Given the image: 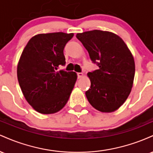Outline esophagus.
Segmentation results:
<instances>
[{"instance_id":"obj_1","label":"esophagus","mask_w":153,"mask_h":153,"mask_svg":"<svg viewBox=\"0 0 153 153\" xmlns=\"http://www.w3.org/2000/svg\"><path fill=\"white\" fill-rule=\"evenodd\" d=\"M82 76H83V74H82V73H78V78H81Z\"/></svg>"}]
</instances>
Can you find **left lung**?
Returning <instances> with one entry per match:
<instances>
[{
    "label": "left lung",
    "mask_w": 153,
    "mask_h": 153,
    "mask_svg": "<svg viewBox=\"0 0 153 153\" xmlns=\"http://www.w3.org/2000/svg\"><path fill=\"white\" fill-rule=\"evenodd\" d=\"M76 37L99 68L87 74L91 80V88L85 92L88 101L99 111H114L131 91L135 73L132 54L122 39L110 31H85Z\"/></svg>",
    "instance_id": "8db88e82"
}]
</instances>
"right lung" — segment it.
<instances>
[{
  "mask_svg": "<svg viewBox=\"0 0 153 153\" xmlns=\"http://www.w3.org/2000/svg\"><path fill=\"white\" fill-rule=\"evenodd\" d=\"M73 33L36 34L24 47L17 65L19 85L28 103L43 114L65 106L77 80L75 72L58 71L65 65L63 50Z\"/></svg>",
  "mask_w": 153,
  "mask_h": 153,
  "instance_id": "add662e5",
  "label": "right lung"
}]
</instances>
